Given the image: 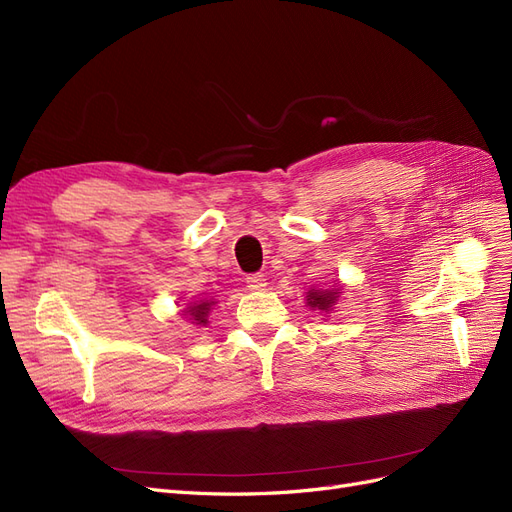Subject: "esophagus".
Returning a JSON list of instances; mask_svg holds the SVG:
<instances>
[{"instance_id":"esophagus-1","label":"esophagus","mask_w":512,"mask_h":512,"mask_svg":"<svg viewBox=\"0 0 512 512\" xmlns=\"http://www.w3.org/2000/svg\"><path fill=\"white\" fill-rule=\"evenodd\" d=\"M247 288H250L252 292H260V290H265L267 288V280H265V275H260V273H254V275H247Z\"/></svg>"}]
</instances>
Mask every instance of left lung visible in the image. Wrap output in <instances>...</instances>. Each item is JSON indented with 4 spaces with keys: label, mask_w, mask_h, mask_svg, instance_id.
I'll use <instances>...</instances> for the list:
<instances>
[{
    "label": "left lung",
    "mask_w": 512,
    "mask_h": 512,
    "mask_svg": "<svg viewBox=\"0 0 512 512\" xmlns=\"http://www.w3.org/2000/svg\"><path fill=\"white\" fill-rule=\"evenodd\" d=\"M337 297H339V292L337 290H316V288H312L307 292V305L312 307V309H318V312H331L333 309V305L337 303Z\"/></svg>",
    "instance_id": "obj_1"
}]
</instances>
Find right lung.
Returning <instances> with one entry per match:
<instances>
[{"label":"right lung","instance_id":"obj_1","mask_svg":"<svg viewBox=\"0 0 512 512\" xmlns=\"http://www.w3.org/2000/svg\"><path fill=\"white\" fill-rule=\"evenodd\" d=\"M213 305H215V301H198V303H192L188 309H185L183 316H190L192 322L203 324V327H205V324L209 322L207 316H209Z\"/></svg>","mask_w":512,"mask_h":512}]
</instances>
